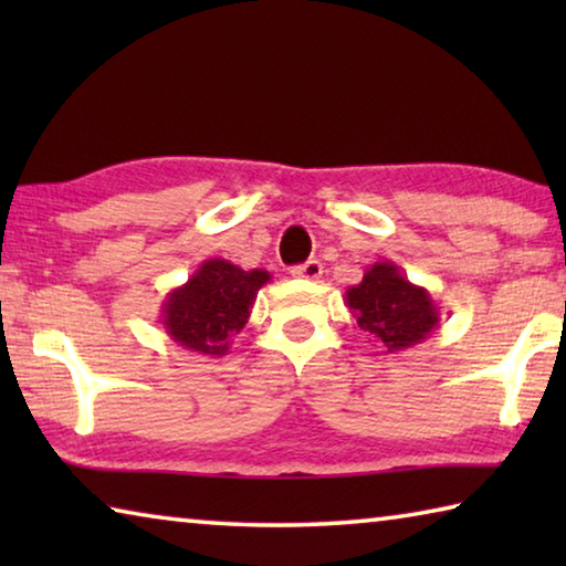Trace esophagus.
<instances>
[{
    "instance_id": "34e87169",
    "label": "esophagus",
    "mask_w": 566,
    "mask_h": 566,
    "mask_svg": "<svg viewBox=\"0 0 566 566\" xmlns=\"http://www.w3.org/2000/svg\"><path fill=\"white\" fill-rule=\"evenodd\" d=\"M322 272H324V266L317 260H310V262H304V264L294 266V270H292V274L300 276V280H319Z\"/></svg>"
}]
</instances>
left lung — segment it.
Here are the masks:
<instances>
[{
  "mask_svg": "<svg viewBox=\"0 0 566 566\" xmlns=\"http://www.w3.org/2000/svg\"><path fill=\"white\" fill-rule=\"evenodd\" d=\"M344 304L387 354L421 344L439 324V306L432 294L424 286L411 284L389 260L367 266L361 282L344 294Z\"/></svg>",
  "mask_w": 566,
  "mask_h": 566,
  "instance_id": "8db88e82",
  "label": "left lung"
}]
</instances>
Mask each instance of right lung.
<instances>
[{
	"label": "right lung",
	"mask_w": 566,
	"mask_h": 566,
	"mask_svg": "<svg viewBox=\"0 0 566 566\" xmlns=\"http://www.w3.org/2000/svg\"><path fill=\"white\" fill-rule=\"evenodd\" d=\"M272 280L264 270H242L227 260H205L189 280L161 302L165 329L179 347L224 357L234 334L244 329L256 292Z\"/></svg>",
	"instance_id": "1"
}]
</instances>
